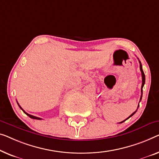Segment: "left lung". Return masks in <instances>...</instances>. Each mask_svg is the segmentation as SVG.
<instances>
[{
    "instance_id": "left-lung-1",
    "label": "left lung",
    "mask_w": 159,
    "mask_h": 159,
    "mask_svg": "<svg viewBox=\"0 0 159 159\" xmlns=\"http://www.w3.org/2000/svg\"><path fill=\"white\" fill-rule=\"evenodd\" d=\"M139 61V63H140V70H141V75H142V86H141V98H140V101H141V98H142V94H143V86H144V84H145V74H144V73H143V69H142V65H141V61ZM139 105L138 106V108H139ZM137 111V110H136ZM136 111H135V112H134L132 113V114L129 117V118H127L125 120H124V121H121V122H120V123H123V122H124L125 120H126L127 119H129V118H130V117H131L136 112Z\"/></svg>"
}]
</instances>
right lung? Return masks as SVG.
<instances>
[{
    "instance_id": "right-lung-1",
    "label": "right lung",
    "mask_w": 159,
    "mask_h": 159,
    "mask_svg": "<svg viewBox=\"0 0 159 159\" xmlns=\"http://www.w3.org/2000/svg\"><path fill=\"white\" fill-rule=\"evenodd\" d=\"M18 103V102H17ZM18 105L19 106V107H20V109L21 110H22L23 111V112H24L25 113V114H26L27 116H29L30 118H33V119H36V120H42V118H39V117H36V116H32V115H30V114H28V113H27L26 112H25V111H24V110H23V108H21L20 107V105H19V104L18 103Z\"/></svg>"
}]
</instances>
